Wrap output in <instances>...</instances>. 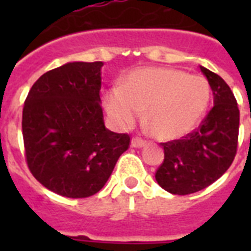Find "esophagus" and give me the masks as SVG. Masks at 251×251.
I'll list each match as a JSON object with an SVG mask.
<instances>
[{
	"instance_id": "34e87169",
	"label": "esophagus",
	"mask_w": 251,
	"mask_h": 251,
	"mask_svg": "<svg viewBox=\"0 0 251 251\" xmlns=\"http://www.w3.org/2000/svg\"><path fill=\"white\" fill-rule=\"evenodd\" d=\"M146 145V141H143L142 138H133L131 139V146L135 147V149H141L143 146Z\"/></svg>"
}]
</instances>
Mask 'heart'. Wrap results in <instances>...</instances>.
I'll return each instance as SVG.
<instances>
[{
	"label": "heart",
	"mask_w": 251,
	"mask_h": 251,
	"mask_svg": "<svg viewBox=\"0 0 251 251\" xmlns=\"http://www.w3.org/2000/svg\"><path fill=\"white\" fill-rule=\"evenodd\" d=\"M211 99L203 76L172 68H143L104 96L108 116L118 127L133 125L146 109V121L159 139H178L197 127Z\"/></svg>",
	"instance_id": "b5f03b06"
}]
</instances>
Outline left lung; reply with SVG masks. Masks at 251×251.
Wrapping results in <instances>:
<instances>
[{
  "label": "left lung",
  "instance_id": "left-lung-1",
  "mask_svg": "<svg viewBox=\"0 0 251 251\" xmlns=\"http://www.w3.org/2000/svg\"><path fill=\"white\" fill-rule=\"evenodd\" d=\"M214 94V106L198 129L181 139L161 143L164 161L155 178L168 193L187 195L210 186L233 163L238 143L240 110L226 80L201 66Z\"/></svg>",
  "mask_w": 251,
  "mask_h": 251
}]
</instances>
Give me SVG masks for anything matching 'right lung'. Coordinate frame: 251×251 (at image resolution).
I'll return each instance as SVG.
<instances>
[{"label": "right lung", "mask_w": 251, "mask_h": 251, "mask_svg": "<svg viewBox=\"0 0 251 251\" xmlns=\"http://www.w3.org/2000/svg\"><path fill=\"white\" fill-rule=\"evenodd\" d=\"M102 62H69L31 87L22 116L25 161L39 182L66 198L102 189L129 134L105 127L100 105Z\"/></svg>", "instance_id": "right-lung-1"}]
</instances>
